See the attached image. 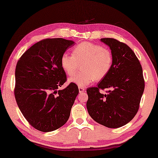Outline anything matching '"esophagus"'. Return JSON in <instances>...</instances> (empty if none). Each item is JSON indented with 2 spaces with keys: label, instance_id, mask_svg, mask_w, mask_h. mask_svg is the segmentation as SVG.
I'll list each match as a JSON object with an SVG mask.
<instances>
[{
  "label": "esophagus",
  "instance_id": "obj_1",
  "mask_svg": "<svg viewBox=\"0 0 158 158\" xmlns=\"http://www.w3.org/2000/svg\"><path fill=\"white\" fill-rule=\"evenodd\" d=\"M79 93H82L85 92V88L83 87V86H79Z\"/></svg>",
  "mask_w": 158,
  "mask_h": 158
}]
</instances>
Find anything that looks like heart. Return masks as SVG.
I'll list each match as a JSON object with an SVG mask.
<instances>
[{
	"label": "heart",
	"mask_w": 158,
	"mask_h": 158,
	"mask_svg": "<svg viewBox=\"0 0 158 158\" xmlns=\"http://www.w3.org/2000/svg\"><path fill=\"white\" fill-rule=\"evenodd\" d=\"M80 63L82 72L71 77L69 81L79 86H85L107 76L112 66V54L99 44L82 42L73 48L72 55L64 53L60 59L62 69L68 76L77 72Z\"/></svg>",
	"instance_id": "heart-1"
}]
</instances>
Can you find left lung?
Wrapping results in <instances>:
<instances>
[{
    "label": "left lung",
    "mask_w": 158,
    "mask_h": 158,
    "mask_svg": "<svg viewBox=\"0 0 158 158\" xmlns=\"http://www.w3.org/2000/svg\"><path fill=\"white\" fill-rule=\"evenodd\" d=\"M101 41L110 46L112 66L97 87L86 89V108L91 117L109 128H118L134 118L139 107L145 89L143 69L134 52L114 39L104 38ZM109 88L108 94L99 89Z\"/></svg>",
    "instance_id": "8db88e82"
}]
</instances>
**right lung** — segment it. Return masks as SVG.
<instances>
[{
	"instance_id": "1",
	"label": "right lung",
	"mask_w": 158,
	"mask_h": 158,
	"mask_svg": "<svg viewBox=\"0 0 158 158\" xmlns=\"http://www.w3.org/2000/svg\"><path fill=\"white\" fill-rule=\"evenodd\" d=\"M74 42L61 38L41 40L17 62L15 98L33 127L41 132L56 130L65 124L79 94L77 84L58 90L66 81L60 59Z\"/></svg>"
}]
</instances>
